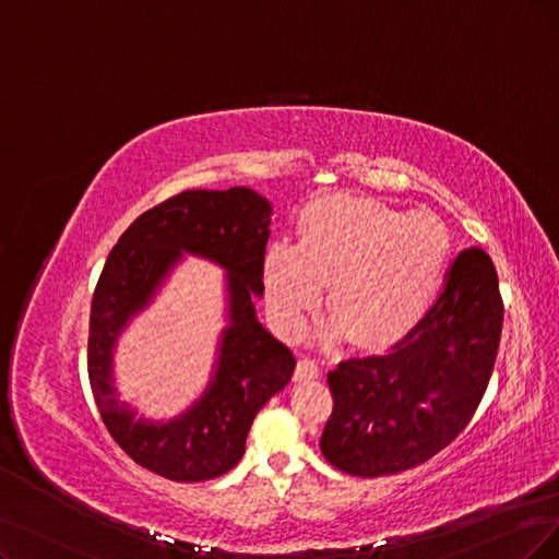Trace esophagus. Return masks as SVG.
Here are the masks:
<instances>
[{
	"label": "esophagus",
	"instance_id": "esophagus-1",
	"mask_svg": "<svg viewBox=\"0 0 559 559\" xmlns=\"http://www.w3.org/2000/svg\"><path fill=\"white\" fill-rule=\"evenodd\" d=\"M320 376V366L313 359H299L295 368V380L297 382H308L316 380Z\"/></svg>",
	"mask_w": 559,
	"mask_h": 559
}]
</instances>
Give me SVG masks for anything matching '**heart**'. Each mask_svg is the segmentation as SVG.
<instances>
[{"mask_svg":"<svg viewBox=\"0 0 559 559\" xmlns=\"http://www.w3.org/2000/svg\"><path fill=\"white\" fill-rule=\"evenodd\" d=\"M449 255L438 216L403 214L373 198H318L299 214L295 248L276 243L264 255L269 311L283 334L297 336L329 285L326 311L347 341L384 349L426 316Z\"/></svg>","mask_w":559,"mask_h":559,"instance_id":"b5f03b06","label":"heart"}]
</instances>
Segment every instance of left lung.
I'll use <instances>...</instances> for the list:
<instances>
[{"label":"left lung","mask_w":559,"mask_h":559,"mask_svg":"<svg viewBox=\"0 0 559 559\" xmlns=\"http://www.w3.org/2000/svg\"><path fill=\"white\" fill-rule=\"evenodd\" d=\"M504 304L481 248L451 262L438 299L382 357L341 361L326 376L334 409L322 456L353 477H389L430 461L477 412L498 359Z\"/></svg>","instance_id":"obj_1"}]
</instances>
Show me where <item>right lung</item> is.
I'll list each match as a JSON object with an SVG mask.
<instances>
[{
  "mask_svg": "<svg viewBox=\"0 0 559 559\" xmlns=\"http://www.w3.org/2000/svg\"><path fill=\"white\" fill-rule=\"evenodd\" d=\"M272 206L251 189L183 191L140 214L98 276L87 341V373L100 419L129 456L173 481H210L243 456L246 436L264 403L290 382L295 357L255 320L253 297L264 293V251ZM181 250L223 263L231 290V319L219 373L205 399L179 423L135 420L118 405L109 357L118 329L153 292Z\"/></svg>",
  "mask_w": 559,
  "mask_h": 559,
  "instance_id": "1",
  "label": "right lung"
}]
</instances>
